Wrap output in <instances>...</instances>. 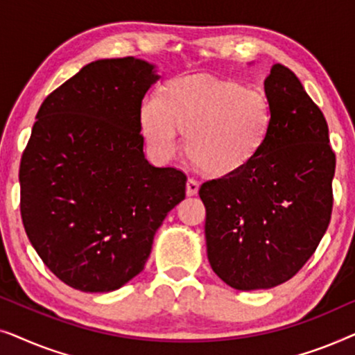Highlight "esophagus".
Here are the masks:
<instances>
[{
  "label": "esophagus",
  "instance_id": "34e87169",
  "mask_svg": "<svg viewBox=\"0 0 355 355\" xmlns=\"http://www.w3.org/2000/svg\"><path fill=\"white\" fill-rule=\"evenodd\" d=\"M186 192H187V196H196V193L198 192V182L193 178H189L187 179Z\"/></svg>",
  "mask_w": 355,
  "mask_h": 355
}]
</instances>
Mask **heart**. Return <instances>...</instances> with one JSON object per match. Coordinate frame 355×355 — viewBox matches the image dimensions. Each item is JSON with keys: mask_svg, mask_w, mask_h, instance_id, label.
Listing matches in <instances>:
<instances>
[{"mask_svg": "<svg viewBox=\"0 0 355 355\" xmlns=\"http://www.w3.org/2000/svg\"><path fill=\"white\" fill-rule=\"evenodd\" d=\"M273 105L263 90L205 76L174 79L140 108L145 137L159 157L179 147L202 171L227 174L259 153L273 125Z\"/></svg>", "mask_w": 355, "mask_h": 355, "instance_id": "b5f03b06", "label": "heart"}]
</instances>
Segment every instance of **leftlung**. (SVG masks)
Segmentation results:
<instances>
[{
    "label": "left lung",
    "instance_id": "obj_1",
    "mask_svg": "<svg viewBox=\"0 0 355 355\" xmlns=\"http://www.w3.org/2000/svg\"><path fill=\"white\" fill-rule=\"evenodd\" d=\"M271 132L250 162L200 186L211 268L231 288L268 289L307 263L328 230L336 157L322 110L289 67L271 66Z\"/></svg>",
    "mask_w": 355,
    "mask_h": 355
}]
</instances>
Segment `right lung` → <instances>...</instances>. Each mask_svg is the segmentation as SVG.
I'll list each match as a JSON object with an SVG mask.
<instances>
[{"label":"right lung","mask_w":355,"mask_h":355,"mask_svg":"<svg viewBox=\"0 0 355 355\" xmlns=\"http://www.w3.org/2000/svg\"><path fill=\"white\" fill-rule=\"evenodd\" d=\"M158 79L132 56L98 60L43 100L19 168L28 241L53 275L110 293L144 270L186 197V174L144 157L140 108Z\"/></svg>","instance_id":"1"}]
</instances>
